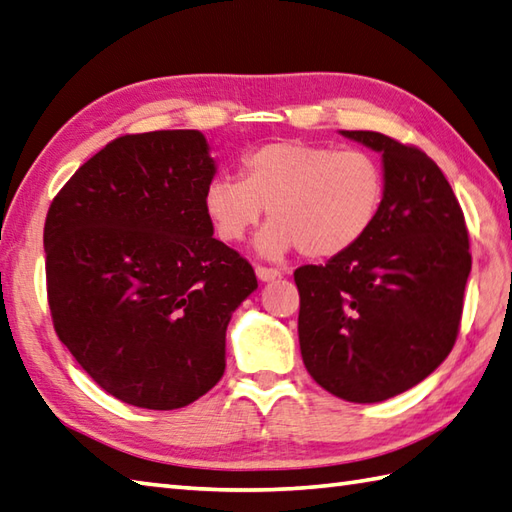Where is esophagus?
<instances>
[{
  "mask_svg": "<svg viewBox=\"0 0 512 512\" xmlns=\"http://www.w3.org/2000/svg\"><path fill=\"white\" fill-rule=\"evenodd\" d=\"M255 273H257L259 281H273L281 275L277 268H266V266H255Z\"/></svg>",
  "mask_w": 512,
  "mask_h": 512,
  "instance_id": "obj_1",
  "label": "esophagus"
}]
</instances>
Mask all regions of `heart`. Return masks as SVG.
Segmentation results:
<instances>
[{"instance_id":"obj_1","label":"heart","mask_w":512,"mask_h":512,"mask_svg":"<svg viewBox=\"0 0 512 512\" xmlns=\"http://www.w3.org/2000/svg\"><path fill=\"white\" fill-rule=\"evenodd\" d=\"M385 200V171L365 149L275 140L246 151L239 180L217 178L204 191V213L222 242H239L262 211L270 224L259 253L277 259L299 248L328 259L372 231Z\"/></svg>"}]
</instances>
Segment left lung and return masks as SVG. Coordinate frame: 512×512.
Segmentation results:
<instances>
[{
    "instance_id": "1",
    "label": "left lung",
    "mask_w": 512,
    "mask_h": 512,
    "mask_svg": "<svg viewBox=\"0 0 512 512\" xmlns=\"http://www.w3.org/2000/svg\"><path fill=\"white\" fill-rule=\"evenodd\" d=\"M341 134L383 154L385 200L354 248L295 270L299 345L330 394L380 402L418 385L453 350L469 231L451 184L422 149L378 132Z\"/></svg>"
}]
</instances>
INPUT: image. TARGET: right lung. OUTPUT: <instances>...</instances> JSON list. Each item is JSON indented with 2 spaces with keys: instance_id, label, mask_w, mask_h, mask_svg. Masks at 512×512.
<instances>
[{
  "instance_id": "obj_1",
  "label": "right lung",
  "mask_w": 512,
  "mask_h": 512,
  "mask_svg": "<svg viewBox=\"0 0 512 512\" xmlns=\"http://www.w3.org/2000/svg\"><path fill=\"white\" fill-rule=\"evenodd\" d=\"M215 176L198 129L107 143L54 195L43 226L54 330L107 394L180 409L217 385L231 314L255 270L213 237Z\"/></svg>"
}]
</instances>
